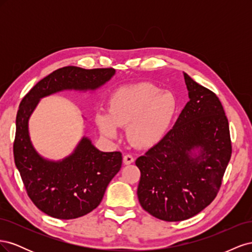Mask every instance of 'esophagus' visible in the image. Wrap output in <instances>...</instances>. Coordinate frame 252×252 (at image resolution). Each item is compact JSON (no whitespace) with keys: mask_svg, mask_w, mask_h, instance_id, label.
I'll list each match as a JSON object with an SVG mask.
<instances>
[{"mask_svg":"<svg viewBox=\"0 0 252 252\" xmlns=\"http://www.w3.org/2000/svg\"><path fill=\"white\" fill-rule=\"evenodd\" d=\"M123 162L125 165H130L134 162V158L131 155H126L123 158Z\"/></svg>","mask_w":252,"mask_h":252,"instance_id":"esophagus-1","label":"esophagus"}]
</instances>
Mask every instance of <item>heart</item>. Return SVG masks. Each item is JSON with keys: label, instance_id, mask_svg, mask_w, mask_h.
Returning a JSON list of instances; mask_svg holds the SVG:
<instances>
[{"label": "heart", "instance_id": "obj_1", "mask_svg": "<svg viewBox=\"0 0 252 252\" xmlns=\"http://www.w3.org/2000/svg\"><path fill=\"white\" fill-rule=\"evenodd\" d=\"M177 107V98L169 91H159L150 83H139L114 91L109 110H97L95 121L107 138H116L119 127L129 125L130 140L140 147L149 148L165 138Z\"/></svg>", "mask_w": 252, "mask_h": 252}]
</instances>
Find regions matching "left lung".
Here are the masks:
<instances>
[{"label":"left lung","instance_id":"8db88e82","mask_svg":"<svg viewBox=\"0 0 252 252\" xmlns=\"http://www.w3.org/2000/svg\"><path fill=\"white\" fill-rule=\"evenodd\" d=\"M183 73L188 103L165 138L135 161L141 206L167 222L192 218L215 200L231 157L219 97Z\"/></svg>","mask_w":252,"mask_h":252}]
</instances>
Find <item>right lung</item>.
I'll return each instance as SVG.
<instances>
[{
    "label": "right lung",
    "mask_w": 252,
    "mask_h": 252,
    "mask_svg": "<svg viewBox=\"0 0 252 252\" xmlns=\"http://www.w3.org/2000/svg\"><path fill=\"white\" fill-rule=\"evenodd\" d=\"M114 74L113 68H60L36 83L20 104L13 144L14 163L30 200L52 218L77 219L95 209L110 181L121 169L122 154L98 150L84 135L69 156L59 161L45 158L30 140L29 119L41 98L64 90L94 91Z\"/></svg>",
    "instance_id": "add662e5"
}]
</instances>
